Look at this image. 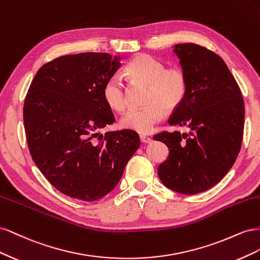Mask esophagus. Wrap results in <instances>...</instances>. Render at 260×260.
I'll return each mask as SVG.
<instances>
[{
  "mask_svg": "<svg viewBox=\"0 0 260 260\" xmlns=\"http://www.w3.org/2000/svg\"><path fill=\"white\" fill-rule=\"evenodd\" d=\"M140 141L142 143H149V142H152V139L146 137V136H140Z\"/></svg>",
  "mask_w": 260,
  "mask_h": 260,
  "instance_id": "1",
  "label": "esophagus"
}]
</instances>
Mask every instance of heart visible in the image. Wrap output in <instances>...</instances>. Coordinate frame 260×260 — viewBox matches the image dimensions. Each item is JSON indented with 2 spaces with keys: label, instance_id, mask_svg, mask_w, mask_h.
Wrapping results in <instances>:
<instances>
[{
  "label": "heart",
  "instance_id": "1",
  "mask_svg": "<svg viewBox=\"0 0 260 260\" xmlns=\"http://www.w3.org/2000/svg\"><path fill=\"white\" fill-rule=\"evenodd\" d=\"M124 72L136 82L147 84L143 108L130 109L123 115L120 125L123 129L138 133L151 132L156 123L160 122L166 109L175 111L186 96L187 77L180 67H168L151 55L138 54L133 57ZM105 103L116 112H122L127 106V92L119 76H112L102 91Z\"/></svg>",
  "mask_w": 260,
  "mask_h": 260
}]
</instances>
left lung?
Wrapping results in <instances>:
<instances>
[{"mask_svg": "<svg viewBox=\"0 0 260 260\" xmlns=\"http://www.w3.org/2000/svg\"><path fill=\"white\" fill-rule=\"evenodd\" d=\"M187 77L186 96L169 118L185 132L154 136L169 148L158 167L165 186L186 195L208 190L231 169L240 153L245 108L239 85L219 55L194 43L174 46Z\"/></svg>", "mask_w": 260, "mask_h": 260, "instance_id": "obj_1", "label": "left lung"}]
</instances>
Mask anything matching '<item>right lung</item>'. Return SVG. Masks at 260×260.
I'll list each match as a JSON object with an SVG mask.
<instances>
[{"label": "right lung", "instance_id": "right-lung-1", "mask_svg": "<svg viewBox=\"0 0 260 260\" xmlns=\"http://www.w3.org/2000/svg\"><path fill=\"white\" fill-rule=\"evenodd\" d=\"M120 59L108 53L65 55L43 65L30 84L23 123L31 157L49 182L73 199L93 202L114 190L140 146L130 130L93 140L115 121L102 91Z\"/></svg>", "mask_w": 260, "mask_h": 260}]
</instances>
